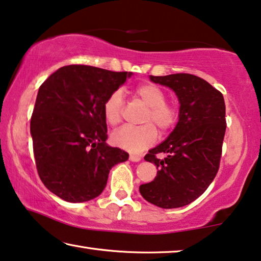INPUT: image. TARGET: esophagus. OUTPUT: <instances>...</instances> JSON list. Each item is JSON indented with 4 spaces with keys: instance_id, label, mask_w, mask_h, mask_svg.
<instances>
[{
    "instance_id": "obj_1",
    "label": "esophagus",
    "mask_w": 261,
    "mask_h": 261,
    "mask_svg": "<svg viewBox=\"0 0 261 261\" xmlns=\"http://www.w3.org/2000/svg\"><path fill=\"white\" fill-rule=\"evenodd\" d=\"M141 156H140V155H135V154H130V155H129V160L130 161H134V162H138V161H140V160H141Z\"/></svg>"
}]
</instances>
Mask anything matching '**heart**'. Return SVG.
<instances>
[{
	"instance_id": "1",
	"label": "heart",
	"mask_w": 261,
	"mask_h": 261,
	"mask_svg": "<svg viewBox=\"0 0 261 261\" xmlns=\"http://www.w3.org/2000/svg\"><path fill=\"white\" fill-rule=\"evenodd\" d=\"M134 96L147 106L142 118V126H123L112 135V142L120 148L132 153H139L155 141L158 132L167 133L179 120V109L167 101V93L160 86L152 82H145L133 90ZM124 108L122 92L116 89L106 97L102 109L106 122L116 126L121 122Z\"/></svg>"
}]
</instances>
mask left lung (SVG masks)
<instances>
[{
	"instance_id": "8db88e82",
	"label": "left lung",
	"mask_w": 261,
	"mask_h": 261,
	"mask_svg": "<svg viewBox=\"0 0 261 261\" xmlns=\"http://www.w3.org/2000/svg\"><path fill=\"white\" fill-rule=\"evenodd\" d=\"M149 77L174 90L180 112L174 130L145 155L159 171L155 179L140 186V193L161 208H177L198 199L217 175L226 132L225 100L218 89L195 75ZM160 152L166 158L159 159Z\"/></svg>"
}]
</instances>
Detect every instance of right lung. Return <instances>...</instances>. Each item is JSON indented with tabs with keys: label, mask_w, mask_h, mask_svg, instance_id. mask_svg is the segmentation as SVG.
<instances>
[{
	"label": "right lung",
	"mask_w": 261,
	"mask_h": 261,
	"mask_svg": "<svg viewBox=\"0 0 261 261\" xmlns=\"http://www.w3.org/2000/svg\"><path fill=\"white\" fill-rule=\"evenodd\" d=\"M132 73L70 65L53 73L37 93L30 133L37 173L49 191L69 202L102 193L113 166L128 153L111 147L102 106Z\"/></svg>",
	"instance_id": "1"
}]
</instances>
